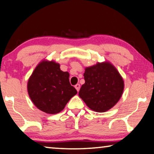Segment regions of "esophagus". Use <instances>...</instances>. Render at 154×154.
<instances>
[{"mask_svg": "<svg viewBox=\"0 0 154 154\" xmlns=\"http://www.w3.org/2000/svg\"><path fill=\"white\" fill-rule=\"evenodd\" d=\"M75 89H76L77 91H79L80 88V84H77V85H75Z\"/></svg>", "mask_w": 154, "mask_h": 154, "instance_id": "1", "label": "esophagus"}]
</instances>
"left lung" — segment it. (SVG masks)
Segmentation results:
<instances>
[{
	"label": "left lung",
	"instance_id": "8db88e82",
	"mask_svg": "<svg viewBox=\"0 0 154 154\" xmlns=\"http://www.w3.org/2000/svg\"><path fill=\"white\" fill-rule=\"evenodd\" d=\"M85 82L79 96L94 111H107L117 104L123 94L124 83L117 69L110 63H98L87 67Z\"/></svg>",
	"mask_w": 154,
	"mask_h": 154
}]
</instances>
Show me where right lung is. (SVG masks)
<instances>
[{"instance_id":"1","label":"right lung","mask_w":154,"mask_h":154,"mask_svg":"<svg viewBox=\"0 0 154 154\" xmlns=\"http://www.w3.org/2000/svg\"><path fill=\"white\" fill-rule=\"evenodd\" d=\"M69 74L60 65L44 60L35 68L28 81V93L37 108L48 114L63 110L77 91L70 85Z\"/></svg>"}]
</instances>
